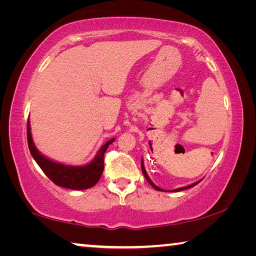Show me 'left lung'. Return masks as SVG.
Here are the masks:
<instances>
[{"label":"left lung","instance_id":"1","mask_svg":"<svg viewBox=\"0 0 256 256\" xmlns=\"http://www.w3.org/2000/svg\"><path fill=\"white\" fill-rule=\"evenodd\" d=\"M141 170H142V172H144V177H146V180L149 182V184L152 186V188H154V190H162L160 188H158L157 185H156L152 180H150V177L148 176V174H146V168H144V159L141 160ZM200 182V180H198ZM198 182H196V183H193V184H190V185H188V186H184V188H176V190H174L175 192H180V190H188V188H193L194 185H196Z\"/></svg>","mask_w":256,"mask_h":256}]
</instances>
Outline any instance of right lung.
<instances>
[{"label": "right lung", "instance_id": "1", "mask_svg": "<svg viewBox=\"0 0 256 256\" xmlns=\"http://www.w3.org/2000/svg\"><path fill=\"white\" fill-rule=\"evenodd\" d=\"M27 138L30 154L46 176L56 185L70 190H86L97 184L104 172V154L108 146L115 140V138H112L102 146L97 154L89 164L84 166H70V164H63L50 160L38 151L34 144L29 120L27 122Z\"/></svg>", "mask_w": 256, "mask_h": 256}]
</instances>
